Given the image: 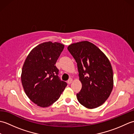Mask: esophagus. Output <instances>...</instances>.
<instances>
[{"instance_id": "34e87169", "label": "esophagus", "mask_w": 134, "mask_h": 134, "mask_svg": "<svg viewBox=\"0 0 134 134\" xmlns=\"http://www.w3.org/2000/svg\"><path fill=\"white\" fill-rule=\"evenodd\" d=\"M72 82V79L70 78L69 80L67 81V83H68V84H70V83H71Z\"/></svg>"}]
</instances>
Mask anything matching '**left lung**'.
<instances>
[{"mask_svg": "<svg viewBox=\"0 0 134 134\" xmlns=\"http://www.w3.org/2000/svg\"><path fill=\"white\" fill-rule=\"evenodd\" d=\"M77 63L82 89L76 94L79 103L89 109L97 108L109 97L113 86L112 65L106 55L87 41L67 48Z\"/></svg>", "mask_w": 134, "mask_h": 134, "instance_id": "1", "label": "left lung"}]
</instances>
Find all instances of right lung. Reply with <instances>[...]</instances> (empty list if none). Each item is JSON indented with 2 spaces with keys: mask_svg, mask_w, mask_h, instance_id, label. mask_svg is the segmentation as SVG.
Wrapping results in <instances>:
<instances>
[{
  "mask_svg": "<svg viewBox=\"0 0 134 134\" xmlns=\"http://www.w3.org/2000/svg\"><path fill=\"white\" fill-rule=\"evenodd\" d=\"M64 45L51 41L30 51L22 67L21 81L25 93L40 107H48L59 98L67 83L58 76L56 63Z\"/></svg>",
  "mask_w": 134,
  "mask_h": 134,
  "instance_id": "1",
  "label": "right lung"
}]
</instances>
